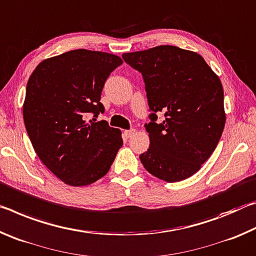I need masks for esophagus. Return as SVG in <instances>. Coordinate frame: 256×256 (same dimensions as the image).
Here are the masks:
<instances>
[{"label": "esophagus", "instance_id": "esophagus-1", "mask_svg": "<svg viewBox=\"0 0 256 256\" xmlns=\"http://www.w3.org/2000/svg\"><path fill=\"white\" fill-rule=\"evenodd\" d=\"M134 133H136V130L134 128H131V130H126V131H124V136L125 138H131L134 136Z\"/></svg>", "mask_w": 256, "mask_h": 256}]
</instances>
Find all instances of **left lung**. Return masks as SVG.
<instances>
[{"mask_svg":"<svg viewBox=\"0 0 256 256\" xmlns=\"http://www.w3.org/2000/svg\"><path fill=\"white\" fill-rule=\"evenodd\" d=\"M142 74L148 99L149 149L140 160L150 174L174 183L188 178L214 152L226 122L218 76L194 52L162 45L125 53ZM165 120L156 123L157 114Z\"/></svg>","mask_w":256,"mask_h":256,"instance_id":"8db88e82","label":"left lung"}]
</instances>
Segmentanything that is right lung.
<instances>
[{
	"label": "right lung",
	"instance_id": "right-lung-1",
	"mask_svg": "<svg viewBox=\"0 0 256 256\" xmlns=\"http://www.w3.org/2000/svg\"><path fill=\"white\" fill-rule=\"evenodd\" d=\"M118 56L74 50L42 60L30 76L24 104L26 130L42 164L71 186L89 185L110 170L123 146L106 120L100 96Z\"/></svg>",
	"mask_w": 256,
	"mask_h": 256
}]
</instances>
